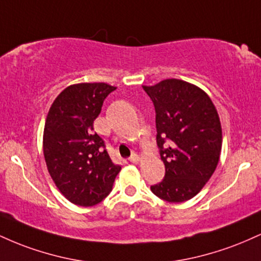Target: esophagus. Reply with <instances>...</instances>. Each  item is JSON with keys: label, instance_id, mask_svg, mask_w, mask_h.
I'll use <instances>...</instances> for the list:
<instances>
[{"label": "esophagus", "instance_id": "esophagus-1", "mask_svg": "<svg viewBox=\"0 0 261 261\" xmlns=\"http://www.w3.org/2000/svg\"><path fill=\"white\" fill-rule=\"evenodd\" d=\"M128 161H130V162H133V163H136V162H139V161H140V157H139V154H136V153H133V154H131V157L128 158Z\"/></svg>", "mask_w": 261, "mask_h": 261}]
</instances>
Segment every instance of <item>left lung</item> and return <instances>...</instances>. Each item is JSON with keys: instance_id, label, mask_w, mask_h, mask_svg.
<instances>
[{"instance_id": "8db88e82", "label": "left lung", "mask_w": 261, "mask_h": 261, "mask_svg": "<svg viewBox=\"0 0 261 261\" xmlns=\"http://www.w3.org/2000/svg\"><path fill=\"white\" fill-rule=\"evenodd\" d=\"M142 88L153 101L166 167L164 179L151 190L166 201H187L201 191L220 161V116L207 93L185 81L168 79Z\"/></svg>"}]
</instances>
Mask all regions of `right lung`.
<instances>
[{"label": "right lung", "mask_w": 261, "mask_h": 261, "mask_svg": "<svg viewBox=\"0 0 261 261\" xmlns=\"http://www.w3.org/2000/svg\"><path fill=\"white\" fill-rule=\"evenodd\" d=\"M116 87L77 83L54 100L45 120L43 151L47 170L60 193L79 206L97 205L113 189L121 167L114 164L93 122Z\"/></svg>", "instance_id": "right-lung-1"}]
</instances>
